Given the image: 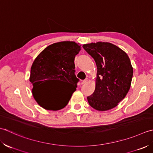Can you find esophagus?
Returning a JSON list of instances; mask_svg holds the SVG:
<instances>
[{
    "label": "esophagus",
    "mask_w": 153,
    "mask_h": 153,
    "mask_svg": "<svg viewBox=\"0 0 153 153\" xmlns=\"http://www.w3.org/2000/svg\"><path fill=\"white\" fill-rule=\"evenodd\" d=\"M88 78H86V79H85L82 82V85H84V84H86L87 82H88Z\"/></svg>",
    "instance_id": "obj_1"
}]
</instances>
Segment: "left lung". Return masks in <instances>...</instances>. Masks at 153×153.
Masks as SVG:
<instances>
[{
	"mask_svg": "<svg viewBox=\"0 0 153 153\" xmlns=\"http://www.w3.org/2000/svg\"><path fill=\"white\" fill-rule=\"evenodd\" d=\"M94 58L97 78L94 93L87 97L90 105L98 111L111 110L126 97L131 84L133 70L128 55L108 42L83 45Z\"/></svg>",
	"mask_w": 153,
	"mask_h": 153,
	"instance_id": "1",
	"label": "left lung"
}]
</instances>
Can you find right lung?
Returning <instances> with one entry per match:
<instances>
[{"instance_id": "right-lung-1", "label": "right lung", "mask_w": 153, "mask_h": 153, "mask_svg": "<svg viewBox=\"0 0 153 153\" xmlns=\"http://www.w3.org/2000/svg\"><path fill=\"white\" fill-rule=\"evenodd\" d=\"M80 51L78 43L67 41L53 43L37 55L31 67L30 81L33 98L40 106L55 111L66 106L79 80L74 74V58ZM53 79L67 82L73 88L54 94L47 82Z\"/></svg>"}]
</instances>
